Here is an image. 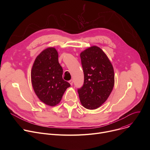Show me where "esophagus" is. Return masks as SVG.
Wrapping results in <instances>:
<instances>
[{"label": "esophagus", "instance_id": "esophagus-1", "mask_svg": "<svg viewBox=\"0 0 150 150\" xmlns=\"http://www.w3.org/2000/svg\"><path fill=\"white\" fill-rule=\"evenodd\" d=\"M69 82V83L70 84V85H71V86L73 85V80H70Z\"/></svg>", "mask_w": 150, "mask_h": 150}]
</instances>
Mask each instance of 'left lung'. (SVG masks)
Returning a JSON list of instances; mask_svg holds the SVG:
<instances>
[{
    "instance_id": "8db88e82",
    "label": "left lung",
    "mask_w": 150,
    "mask_h": 150,
    "mask_svg": "<svg viewBox=\"0 0 150 150\" xmlns=\"http://www.w3.org/2000/svg\"><path fill=\"white\" fill-rule=\"evenodd\" d=\"M84 83L78 89L82 105L95 109L103 104L114 85V72L111 62L99 47L92 46L81 53Z\"/></svg>"
}]
</instances>
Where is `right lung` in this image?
<instances>
[{
	"instance_id": "right-lung-1",
	"label": "right lung",
	"mask_w": 150,
	"mask_h": 150,
	"mask_svg": "<svg viewBox=\"0 0 150 150\" xmlns=\"http://www.w3.org/2000/svg\"><path fill=\"white\" fill-rule=\"evenodd\" d=\"M62 72L54 48H47L36 57L31 69V83L36 96L45 104L51 106L58 104L70 86L63 80Z\"/></svg>"
}]
</instances>
